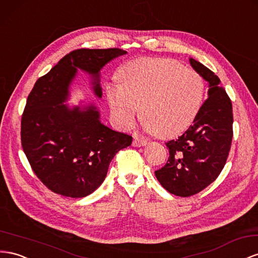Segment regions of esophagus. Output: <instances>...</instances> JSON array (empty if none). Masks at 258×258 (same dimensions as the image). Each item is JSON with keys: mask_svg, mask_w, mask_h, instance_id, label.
Returning <instances> with one entry per match:
<instances>
[{"mask_svg": "<svg viewBox=\"0 0 258 258\" xmlns=\"http://www.w3.org/2000/svg\"><path fill=\"white\" fill-rule=\"evenodd\" d=\"M146 144H148V141L143 140V139H141V138H137V137L134 139V142H132V145L136 146V148H140V146H144Z\"/></svg>", "mask_w": 258, "mask_h": 258, "instance_id": "obj_1", "label": "esophagus"}]
</instances>
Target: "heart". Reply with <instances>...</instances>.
Returning <instances> with one entry per match:
<instances>
[{"label":"heart","mask_w":258,"mask_h":258,"mask_svg":"<svg viewBox=\"0 0 258 258\" xmlns=\"http://www.w3.org/2000/svg\"><path fill=\"white\" fill-rule=\"evenodd\" d=\"M108 83L106 99L114 121L134 126L142 110L145 127L162 138L182 134L196 120L205 100V81L191 68L167 58H138L123 64Z\"/></svg>","instance_id":"obj_1"}]
</instances>
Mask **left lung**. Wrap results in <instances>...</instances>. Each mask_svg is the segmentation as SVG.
<instances>
[{"label": "left lung", "mask_w": 258, "mask_h": 258, "mask_svg": "<svg viewBox=\"0 0 258 258\" xmlns=\"http://www.w3.org/2000/svg\"><path fill=\"white\" fill-rule=\"evenodd\" d=\"M190 64L208 82V99L198 117L177 140L166 143L169 158L155 171L165 189L178 197H191L216 180L226 164L232 141V104L220 79L211 69L190 58Z\"/></svg>", "instance_id": "1"}]
</instances>
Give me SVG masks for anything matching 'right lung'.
<instances>
[{
  "instance_id": "add662e5",
  "label": "right lung",
  "mask_w": 258,
  "mask_h": 258,
  "mask_svg": "<svg viewBox=\"0 0 258 258\" xmlns=\"http://www.w3.org/2000/svg\"><path fill=\"white\" fill-rule=\"evenodd\" d=\"M126 53L79 48L34 83L22 117V146L32 170L51 191L74 199L89 196L105 179L116 153L131 145L132 137L101 122L94 104L72 107L65 103L79 69L90 75L101 99V69Z\"/></svg>"
}]
</instances>
